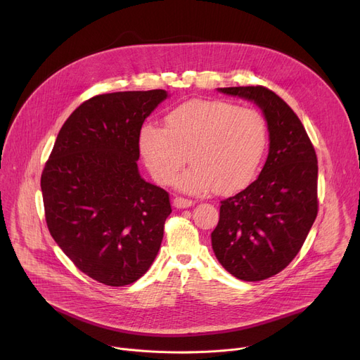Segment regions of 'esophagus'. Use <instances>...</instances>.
<instances>
[{
    "label": "esophagus",
    "mask_w": 360,
    "mask_h": 360,
    "mask_svg": "<svg viewBox=\"0 0 360 360\" xmlns=\"http://www.w3.org/2000/svg\"><path fill=\"white\" fill-rule=\"evenodd\" d=\"M194 204L193 200H188V198H184V197H175L174 198V205L176 207V209H186V207H191Z\"/></svg>",
    "instance_id": "1"
}]
</instances>
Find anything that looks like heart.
<instances>
[{
  "label": "heart",
  "instance_id": "heart-1",
  "mask_svg": "<svg viewBox=\"0 0 360 360\" xmlns=\"http://www.w3.org/2000/svg\"><path fill=\"white\" fill-rule=\"evenodd\" d=\"M167 129L146 124L139 137L141 156L160 184L172 182L190 159L193 166L176 185L201 194L214 186L231 193L247 185L261 165L269 143L267 122L252 108L226 101H190L170 110Z\"/></svg>",
  "mask_w": 360,
  "mask_h": 360
}]
</instances>
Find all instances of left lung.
<instances>
[{
    "label": "left lung",
    "instance_id": "left-lung-1",
    "mask_svg": "<svg viewBox=\"0 0 360 360\" xmlns=\"http://www.w3.org/2000/svg\"><path fill=\"white\" fill-rule=\"evenodd\" d=\"M219 90L254 101L262 109L270 150L258 178L220 201L213 251L236 278L266 280L289 266L316 219V153L293 109L273 90L264 86Z\"/></svg>",
    "mask_w": 360,
    "mask_h": 360
}]
</instances>
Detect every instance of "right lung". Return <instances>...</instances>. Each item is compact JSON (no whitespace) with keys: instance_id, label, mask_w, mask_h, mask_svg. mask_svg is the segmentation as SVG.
I'll return each instance as SVG.
<instances>
[{"instance_id":"1","label":"right lung","mask_w":360,"mask_h":360,"mask_svg":"<svg viewBox=\"0 0 360 360\" xmlns=\"http://www.w3.org/2000/svg\"><path fill=\"white\" fill-rule=\"evenodd\" d=\"M162 89L83 102L64 122L41 176L48 229L80 271L127 286L153 264L172 213L169 194L137 167L144 120Z\"/></svg>"}]
</instances>
